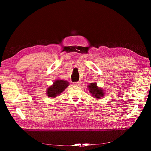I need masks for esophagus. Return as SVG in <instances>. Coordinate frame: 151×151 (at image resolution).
<instances>
[{"mask_svg": "<svg viewBox=\"0 0 151 151\" xmlns=\"http://www.w3.org/2000/svg\"><path fill=\"white\" fill-rule=\"evenodd\" d=\"M74 86H78L81 84V82H76V83H74Z\"/></svg>", "mask_w": 151, "mask_h": 151, "instance_id": "1", "label": "esophagus"}]
</instances>
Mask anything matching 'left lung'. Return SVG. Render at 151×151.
Returning <instances> with one entry per match:
<instances>
[{
	"mask_svg": "<svg viewBox=\"0 0 151 151\" xmlns=\"http://www.w3.org/2000/svg\"><path fill=\"white\" fill-rule=\"evenodd\" d=\"M88 89L89 93L92 94V96L96 98L100 99L104 96V91L102 88H100L97 86L96 83H91L88 86Z\"/></svg>",
	"mask_w": 151,
	"mask_h": 151,
	"instance_id": "8db88e82",
	"label": "left lung"
}]
</instances>
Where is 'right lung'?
I'll return each mask as SVG.
<instances>
[{
    "label": "right lung",
    "instance_id": "add662e5",
    "mask_svg": "<svg viewBox=\"0 0 151 151\" xmlns=\"http://www.w3.org/2000/svg\"><path fill=\"white\" fill-rule=\"evenodd\" d=\"M68 86V83L65 80L57 79L55 81L53 85L48 87L47 90V96L50 98H56L57 96L60 94Z\"/></svg>",
    "mask_w": 151,
    "mask_h": 151
}]
</instances>
